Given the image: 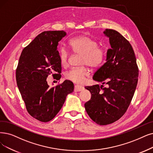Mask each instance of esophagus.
Segmentation results:
<instances>
[{
  "label": "esophagus",
  "mask_w": 153,
  "mask_h": 153,
  "mask_svg": "<svg viewBox=\"0 0 153 153\" xmlns=\"http://www.w3.org/2000/svg\"><path fill=\"white\" fill-rule=\"evenodd\" d=\"M83 87L82 86H80V85H76L75 86V88H74V91H82L83 90Z\"/></svg>",
  "instance_id": "esophagus-1"
}]
</instances>
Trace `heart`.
<instances>
[{
    "label": "heart",
    "mask_w": 153,
    "mask_h": 153,
    "mask_svg": "<svg viewBox=\"0 0 153 153\" xmlns=\"http://www.w3.org/2000/svg\"><path fill=\"white\" fill-rule=\"evenodd\" d=\"M71 50L83 56L81 65H87L91 68L100 67L104 60L105 52L102 48L98 47L97 42L86 36H80L69 41ZM60 63L65 66L68 63V53L65 48H62L59 52ZM89 76V71L85 67L72 68L65 74L67 80L76 83H82Z\"/></svg>",
    "instance_id": "heart-1"
}]
</instances>
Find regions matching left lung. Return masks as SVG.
<instances>
[{
	"label": "left lung",
	"mask_w": 153,
	"mask_h": 153,
	"mask_svg": "<svg viewBox=\"0 0 153 153\" xmlns=\"http://www.w3.org/2000/svg\"><path fill=\"white\" fill-rule=\"evenodd\" d=\"M103 34L109 39L106 62L94 75L101 82L85 87L91 94L85 103L89 117L99 125H107L119 120L126 112L135 92L139 71L131 45L117 30L106 29Z\"/></svg>",
	"instance_id": "left-lung-1"
}]
</instances>
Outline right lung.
Listing matches in <instances>:
<instances>
[{"instance_id": "1", "label": "right lung", "mask_w": 153, "mask_h": 153, "mask_svg": "<svg viewBox=\"0 0 153 153\" xmlns=\"http://www.w3.org/2000/svg\"><path fill=\"white\" fill-rule=\"evenodd\" d=\"M66 36L63 30L44 31L22 50L16 70V81L29 114L46 123L59 112L68 94L74 90L69 80L50 88L49 75L59 77L62 71L58 42Z\"/></svg>"}]
</instances>
